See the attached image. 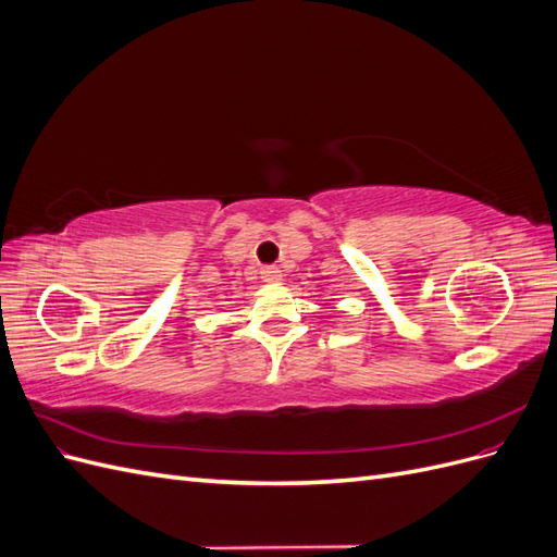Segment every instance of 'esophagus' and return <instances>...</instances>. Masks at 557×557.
<instances>
[{"mask_svg":"<svg viewBox=\"0 0 557 557\" xmlns=\"http://www.w3.org/2000/svg\"><path fill=\"white\" fill-rule=\"evenodd\" d=\"M262 281L264 283H281L283 281V272L278 267H262Z\"/></svg>","mask_w":557,"mask_h":557,"instance_id":"34e87169","label":"esophagus"}]
</instances>
